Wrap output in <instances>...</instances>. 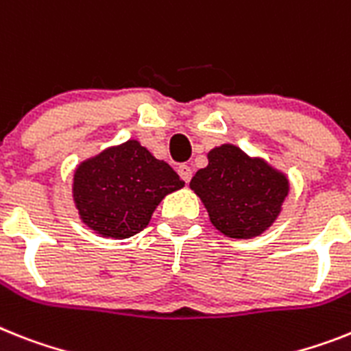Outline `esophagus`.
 <instances>
[{"label":"esophagus","mask_w":351,"mask_h":351,"mask_svg":"<svg viewBox=\"0 0 351 351\" xmlns=\"http://www.w3.org/2000/svg\"><path fill=\"white\" fill-rule=\"evenodd\" d=\"M178 175H180V178L185 184H189L191 178H193V169H191L187 164H180V166H178Z\"/></svg>","instance_id":"1"}]
</instances>
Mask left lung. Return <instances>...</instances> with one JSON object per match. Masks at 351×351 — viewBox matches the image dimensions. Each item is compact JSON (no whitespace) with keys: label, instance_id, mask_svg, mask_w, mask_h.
Masks as SVG:
<instances>
[{"label":"left lung","instance_id":"1","mask_svg":"<svg viewBox=\"0 0 351 351\" xmlns=\"http://www.w3.org/2000/svg\"><path fill=\"white\" fill-rule=\"evenodd\" d=\"M191 189L205 203L221 234L248 239L276 219L289 184L264 160H253L225 144L208 153V166L194 175Z\"/></svg>","mask_w":351,"mask_h":351}]
</instances>
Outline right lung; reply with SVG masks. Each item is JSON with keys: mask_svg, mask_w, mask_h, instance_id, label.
Segmentation results:
<instances>
[{"mask_svg": "<svg viewBox=\"0 0 351 351\" xmlns=\"http://www.w3.org/2000/svg\"><path fill=\"white\" fill-rule=\"evenodd\" d=\"M184 184L167 162L128 141L80 164L73 196L89 228L103 237L126 239L144 230L162 198Z\"/></svg>", "mask_w": 351, "mask_h": 351, "instance_id": "1", "label": "right lung"}]
</instances>
